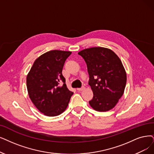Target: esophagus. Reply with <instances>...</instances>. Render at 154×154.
Instances as JSON below:
<instances>
[{"mask_svg": "<svg viewBox=\"0 0 154 154\" xmlns=\"http://www.w3.org/2000/svg\"><path fill=\"white\" fill-rule=\"evenodd\" d=\"M85 89V87L84 86H82V87H81V88H77V90L78 91H82V90H83Z\"/></svg>", "mask_w": 154, "mask_h": 154, "instance_id": "34e87169", "label": "esophagus"}]
</instances>
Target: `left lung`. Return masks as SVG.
Segmentation results:
<instances>
[{"label":"left lung","mask_w":154,"mask_h":154,"mask_svg":"<svg viewBox=\"0 0 154 154\" xmlns=\"http://www.w3.org/2000/svg\"><path fill=\"white\" fill-rule=\"evenodd\" d=\"M89 75L88 84L94 97L90 106L97 111L112 109L124 94L126 73L119 57L110 49L91 47L79 52Z\"/></svg>","instance_id":"obj_1"}]
</instances>
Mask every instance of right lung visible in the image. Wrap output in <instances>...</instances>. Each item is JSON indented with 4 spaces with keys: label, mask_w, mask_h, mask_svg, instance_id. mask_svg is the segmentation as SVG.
<instances>
[{
    "label": "right lung",
    "mask_w": 154,
    "mask_h": 154,
    "mask_svg": "<svg viewBox=\"0 0 154 154\" xmlns=\"http://www.w3.org/2000/svg\"><path fill=\"white\" fill-rule=\"evenodd\" d=\"M69 51L54 50L42 54L34 62L26 78L31 100L39 111L56 116L66 109L73 92L66 85L62 71ZM63 85L60 86L61 82Z\"/></svg>",
    "instance_id": "add662e5"
}]
</instances>
